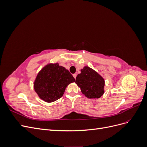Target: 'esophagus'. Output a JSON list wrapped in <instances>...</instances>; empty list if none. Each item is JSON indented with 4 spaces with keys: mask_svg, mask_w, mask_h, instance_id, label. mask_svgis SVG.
Listing matches in <instances>:
<instances>
[{
    "mask_svg": "<svg viewBox=\"0 0 147 147\" xmlns=\"http://www.w3.org/2000/svg\"><path fill=\"white\" fill-rule=\"evenodd\" d=\"M73 77H74V78H75V79L76 78V77H77V74H73Z\"/></svg>",
    "mask_w": 147,
    "mask_h": 147,
    "instance_id": "34e87169",
    "label": "esophagus"
}]
</instances>
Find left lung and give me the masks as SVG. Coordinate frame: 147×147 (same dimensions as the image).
<instances>
[{"mask_svg": "<svg viewBox=\"0 0 147 147\" xmlns=\"http://www.w3.org/2000/svg\"><path fill=\"white\" fill-rule=\"evenodd\" d=\"M75 83L80 88L82 94L88 99H99L105 92V80L96 70L88 66L81 69L77 75Z\"/></svg>", "mask_w": 147, "mask_h": 147, "instance_id": "left-lung-1", "label": "left lung"}]
</instances>
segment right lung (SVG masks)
Masks as SVG:
<instances>
[{
	"instance_id": "obj_1",
	"label": "right lung",
	"mask_w": 147,
	"mask_h": 147,
	"mask_svg": "<svg viewBox=\"0 0 147 147\" xmlns=\"http://www.w3.org/2000/svg\"><path fill=\"white\" fill-rule=\"evenodd\" d=\"M74 82L75 78L64 67L58 63H48L37 74L34 88L40 98L51 103L61 98L67 86Z\"/></svg>"
}]
</instances>
